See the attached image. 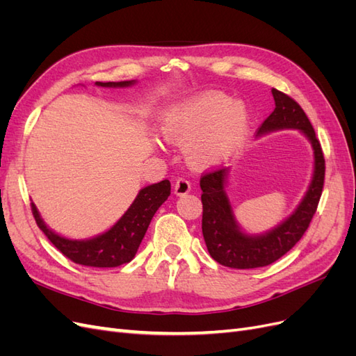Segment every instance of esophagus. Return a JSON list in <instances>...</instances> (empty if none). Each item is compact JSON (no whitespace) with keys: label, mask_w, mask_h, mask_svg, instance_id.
<instances>
[{"label":"esophagus","mask_w":356,"mask_h":356,"mask_svg":"<svg viewBox=\"0 0 356 356\" xmlns=\"http://www.w3.org/2000/svg\"><path fill=\"white\" fill-rule=\"evenodd\" d=\"M174 190H175V195H177V196H184V195H187V193L191 190V184H190V182H188L184 177H179V178H177V181H175Z\"/></svg>","instance_id":"esophagus-1"}]
</instances>
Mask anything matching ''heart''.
Masks as SVG:
<instances>
[{
  "label": "heart",
  "mask_w": 356,
  "mask_h": 356,
  "mask_svg": "<svg viewBox=\"0 0 356 356\" xmlns=\"http://www.w3.org/2000/svg\"><path fill=\"white\" fill-rule=\"evenodd\" d=\"M248 113L229 96L208 92L175 106L165 122V135L172 143L188 144V161L209 168L227 159L248 131Z\"/></svg>",
  "instance_id": "1"
}]
</instances>
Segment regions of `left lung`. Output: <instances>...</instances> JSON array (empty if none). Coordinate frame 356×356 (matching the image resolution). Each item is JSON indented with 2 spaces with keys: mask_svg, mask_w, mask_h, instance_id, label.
<instances>
[{
  "mask_svg": "<svg viewBox=\"0 0 356 356\" xmlns=\"http://www.w3.org/2000/svg\"><path fill=\"white\" fill-rule=\"evenodd\" d=\"M275 110L258 127V134L277 129H300L314 145V179L303 202L296 212L281 225L264 236H246L234 222L230 202L225 196L224 184L227 169L217 168L200 177L202 188V233L208 251L215 261L232 268H255L275 263L303 238L318 209L324 188L325 159L319 139L303 108L286 93L273 89Z\"/></svg>",
  "mask_w": 356,
  "mask_h": 356,
  "instance_id": "8db88e82",
  "label": "left lung"
}]
</instances>
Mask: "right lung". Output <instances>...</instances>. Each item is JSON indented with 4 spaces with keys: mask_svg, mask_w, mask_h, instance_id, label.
<instances>
[{
    "mask_svg": "<svg viewBox=\"0 0 356 356\" xmlns=\"http://www.w3.org/2000/svg\"><path fill=\"white\" fill-rule=\"evenodd\" d=\"M96 84L102 86V88H123V86L132 84V81H96ZM169 195L170 182L168 179L143 188L131 204V208L108 232L89 241H71L62 238V236L46 227L34 203H31V211L40 230L75 264L89 267H117L129 263L135 257L139 245L144 239L149 221Z\"/></svg>",
    "mask_w": 356,
    "mask_h": 356,
    "instance_id": "1",
    "label": "right lung"
}]
</instances>
